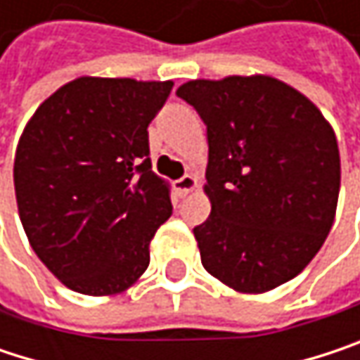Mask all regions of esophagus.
I'll list each match as a JSON object with an SVG mask.
<instances>
[{
  "label": "esophagus",
  "instance_id": "obj_1",
  "mask_svg": "<svg viewBox=\"0 0 360 360\" xmlns=\"http://www.w3.org/2000/svg\"><path fill=\"white\" fill-rule=\"evenodd\" d=\"M195 185H198V181L195 177H191V175H183L181 179L173 181V189L177 191V195H187L189 191H193L195 189Z\"/></svg>",
  "mask_w": 360,
  "mask_h": 360
}]
</instances>
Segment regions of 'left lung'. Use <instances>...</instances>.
<instances>
[{
	"label": "left lung",
	"instance_id": "obj_1",
	"mask_svg": "<svg viewBox=\"0 0 360 360\" xmlns=\"http://www.w3.org/2000/svg\"><path fill=\"white\" fill-rule=\"evenodd\" d=\"M177 96L208 137L210 217L193 227L204 269L260 294L294 279L333 225L340 152L319 108L271 77L189 81Z\"/></svg>",
	"mask_w": 360,
	"mask_h": 360
}]
</instances>
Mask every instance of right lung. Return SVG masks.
Returning a JSON list of instances; mask_svg holds the SVG:
<instances>
[{
    "label": "right lung",
    "mask_w": 360,
    "mask_h": 360,
    "mask_svg": "<svg viewBox=\"0 0 360 360\" xmlns=\"http://www.w3.org/2000/svg\"><path fill=\"white\" fill-rule=\"evenodd\" d=\"M173 81L81 77L29 120L14 158L25 233L70 290L108 296L150 264V242L171 217L169 185L154 175L148 124Z\"/></svg>",
    "instance_id": "add662e5"
}]
</instances>
